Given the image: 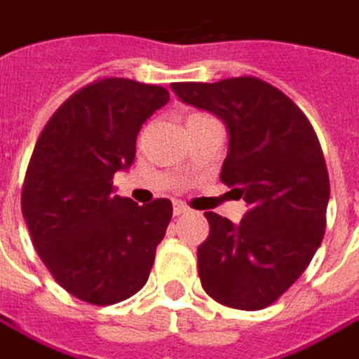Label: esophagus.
<instances>
[{"label": "esophagus", "instance_id": "obj_1", "mask_svg": "<svg viewBox=\"0 0 359 359\" xmlns=\"http://www.w3.org/2000/svg\"><path fill=\"white\" fill-rule=\"evenodd\" d=\"M188 212H190V208L186 204H173V215L175 217H182V215H188Z\"/></svg>", "mask_w": 359, "mask_h": 359}]
</instances>
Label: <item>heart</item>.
<instances>
[{
  "label": "heart",
  "instance_id": "heart-1",
  "mask_svg": "<svg viewBox=\"0 0 359 359\" xmlns=\"http://www.w3.org/2000/svg\"><path fill=\"white\" fill-rule=\"evenodd\" d=\"M202 120H210V116L204 114H190L186 118V124H196V122H202Z\"/></svg>",
  "mask_w": 359,
  "mask_h": 359
}]
</instances>
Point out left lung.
<instances>
[{
    "label": "left lung",
    "mask_w": 359,
    "mask_h": 359,
    "mask_svg": "<svg viewBox=\"0 0 359 359\" xmlns=\"http://www.w3.org/2000/svg\"><path fill=\"white\" fill-rule=\"evenodd\" d=\"M171 90L226 124L220 182L249 204L239 224L204 212L210 233L198 247L202 288L231 309L262 311L300 278L323 241L329 173L319 139L294 102L257 77Z\"/></svg>",
    "instance_id": "left-lung-1"
}]
</instances>
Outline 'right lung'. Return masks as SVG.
<instances>
[{
    "mask_svg": "<svg viewBox=\"0 0 359 359\" xmlns=\"http://www.w3.org/2000/svg\"><path fill=\"white\" fill-rule=\"evenodd\" d=\"M169 102L161 86L106 77L75 91L42 128L22 186V215L53 278L75 298L108 306L149 280L173 206L114 194L142 122Z\"/></svg>",
    "mask_w": 359,
    "mask_h": 359,
    "instance_id": "obj_1",
    "label": "right lung"
}]
</instances>
